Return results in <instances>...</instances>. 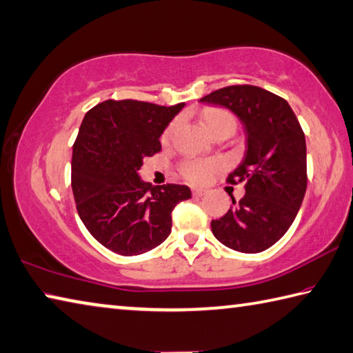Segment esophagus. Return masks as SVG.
Here are the masks:
<instances>
[{
    "label": "esophagus",
    "mask_w": 353,
    "mask_h": 353,
    "mask_svg": "<svg viewBox=\"0 0 353 353\" xmlns=\"http://www.w3.org/2000/svg\"><path fill=\"white\" fill-rule=\"evenodd\" d=\"M205 193H207V191L202 190V188H193V196H194V197H201V196H203Z\"/></svg>",
    "instance_id": "esophagus-1"
}]
</instances>
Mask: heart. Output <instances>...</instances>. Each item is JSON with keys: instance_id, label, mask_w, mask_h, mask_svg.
I'll return each mask as SVG.
<instances>
[{"instance_id": "b5f03b06", "label": "heart", "mask_w": 353, "mask_h": 353, "mask_svg": "<svg viewBox=\"0 0 353 353\" xmlns=\"http://www.w3.org/2000/svg\"><path fill=\"white\" fill-rule=\"evenodd\" d=\"M203 121L210 132L213 136H217L221 132H234L236 130V119L234 115L227 110H208L203 112ZM179 128V120L171 121L163 131L162 140L165 143H168L170 140L174 137V134ZM219 168V163L216 160H205V159H187L183 160L179 166L182 177L185 181L191 183H207L211 176L214 174V171Z\"/></svg>"}]
</instances>
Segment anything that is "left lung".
I'll list each match as a JSON object with an SVG mask.
<instances>
[{
  "mask_svg": "<svg viewBox=\"0 0 353 353\" xmlns=\"http://www.w3.org/2000/svg\"><path fill=\"white\" fill-rule=\"evenodd\" d=\"M225 106L243 123L247 152L227 177L245 183V194L221 219L211 221L214 238L241 253L264 252L294 221L307 190L305 136L290 105L252 85L227 86L201 99Z\"/></svg>",
  "mask_w": 353,
  "mask_h": 353,
  "instance_id": "8db88e82",
  "label": "left lung"
}]
</instances>
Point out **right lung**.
Returning a JSON list of instances; mask_svg holds the SVG:
<instances>
[{"instance_id": "add662e5", "label": "right lung", "mask_w": 353, "mask_h": 353, "mask_svg": "<svg viewBox=\"0 0 353 353\" xmlns=\"http://www.w3.org/2000/svg\"><path fill=\"white\" fill-rule=\"evenodd\" d=\"M185 105L106 100L89 110L72 148V193L88 232L101 245L136 256L171 233V213L191 197L185 185L152 187L139 176L145 157L162 150L160 136Z\"/></svg>"}]
</instances>
